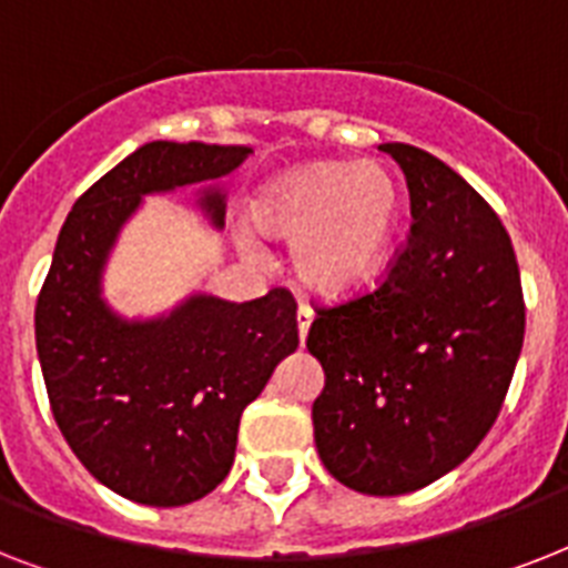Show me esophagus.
<instances>
[{
  "instance_id": "1",
  "label": "esophagus",
  "mask_w": 568,
  "mask_h": 568,
  "mask_svg": "<svg viewBox=\"0 0 568 568\" xmlns=\"http://www.w3.org/2000/svg\"><path fill=\"white\" fill-rule=\"evenodd\" d=\"M312 318H315V312H312V306L301 303V306H297V333H301V342H303V338H306V333H310Z\"/></svg>"
}]
</instances>
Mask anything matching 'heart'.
<instances>
[{
	"instance_id": "heart-1",
	"label": "heart",
	"mask_w": 568,
	"mask_h": 568,
	"mask_svg": "<svg viewBox=\"0 0 568 568\" xmlns=\"http://www.w3.org/2000/svg\"><path fill=\"white\" fill-rule=\"evenodd\" d=\"M400 182L379 162H315L267 182L250 221L292 241V267L306 288L347 294L368 283L395 239Z\"/></svg>"
}]
</instances>
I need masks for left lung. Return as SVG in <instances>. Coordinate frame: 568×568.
Returning <instances> with one entry per match:
<instances>
[{
  "label": "left lung",
  "instance_id": "left-lung-1",
  "mask_svg": "<svg viewBox=\"0 0 568 568\" xmlns=\"http://www.w3.org/2000/svg\"><path fill=\"white\" fill-rule=\"evenodd\" d=\"M409 189V235L383 283L321 306L306 347L324 368L315 448L338 484L406 495L484 442L525 342L510 235L459 173L383 144Z\"/></svg>",
  "mask_w": 568,
  "mask_h": 568
}]
</instances>
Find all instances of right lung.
Segmentation results:
<instances>
[{"label":"right lung","instance_id":"obj_1","mask_svg":"<svg viewBox=\"0 0 568 568\" xmlns=\"http://www.w3.org/2000/svg\"><path fill=\"white\" fill-rule=\"evenodd\" d=\"M250 146H138L75 200L34 306L40 372L58 430L102 486L146 507H182L230 475L244 406L297 351L292 292L230 303L191 294L150 321L102 301V271L144 194L230 176ZM203 212L223 226L221 189Z\"/></svg>","mask_w":568,"mask_h":568}]
</instances>
